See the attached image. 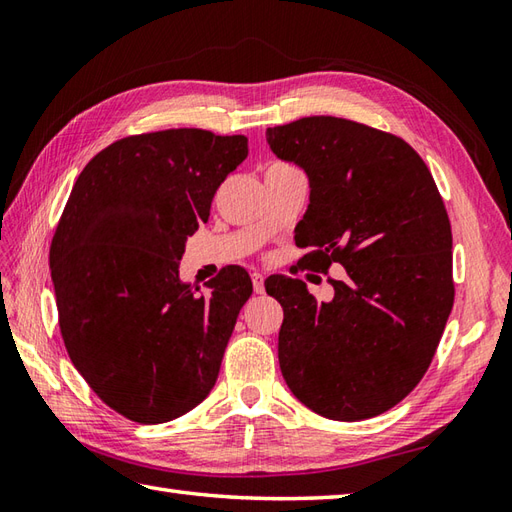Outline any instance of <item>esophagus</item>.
I'll use <instances>...</instances> for the list:
<instances>
[{
	"label": "esophagus",
	"mask_w": 512,
	"mask_h": 512,
	"mask_svg": "<svg viewBox=\"0 0 512 512\" xmlns=\"http://www.w3.org/2000/svg\"><path fill=\"white\" fill-rule=\"evenodd\" d=\"M250 277H253V288H255L257 295H264V275L262 273H253Z\"/></svg>",
	"instance_id": "obj_1"
}]
</instances>
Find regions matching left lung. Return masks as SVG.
Returning <instances> with one entry per match:
<instances>
[{
  "mask_svg": "<svg viewBox=\"0 0 512 512\" xmlns=\"http://www.w3.org/2000/svg\"><path fill=\"white\" fill-rule=\"evenodd\" d=\"M273 154L308 173L299 264L328 279L330 301L301 279L273 275L284 308L279 367L290 391L323 418L380 416L427 372L453 308V237L429 167L405 140L336 116L266 129Z\"/></svg>",
  "mask_w": 512,
  "mask_h": 512,
  "instance_id": "obj_1",
  "label": "left lung"
}]
</instances>
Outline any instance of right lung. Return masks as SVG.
Instances as JSON below:
<instances>
[{
    "instance_id": "obj_1",
    "label": "right lung",
    "mask_w": 512,
    "mask_h": 512,
    "mask_svg": "<svg viewBox=\"0 0 512 512\" xmlns=\"http://www.w3.org/2000/svg\"><path fill=\"white\" fill-rule=\"evenodd\" d=\"M246 156V136L165 129L116 140L74 182L50 244L59 328L85 383L129 420L182 416L220 374L253 284L228 266L202 292L180 259Z\"/></svg>"
}]
</instances>
